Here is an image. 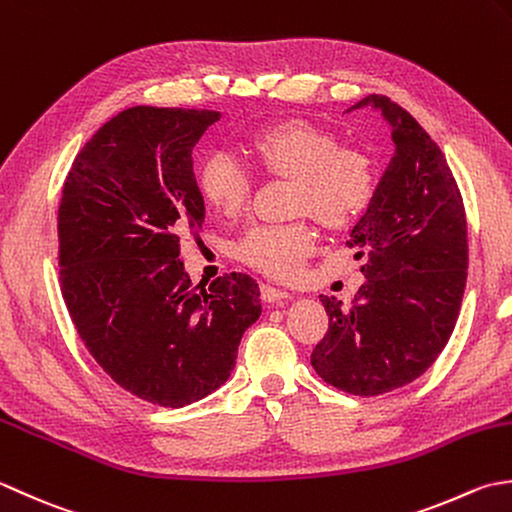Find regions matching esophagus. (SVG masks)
I'll list each match as a JSON object with an SVG mask.
<instances>
[{
    "label": "esophagus",
    "mask_w": 512,
    "mask_h": 512,
    "mask_svg": "<svg viewBox=\"0 0 512 512\" xmlns=\"http://www.w3.org/2000/svg\"><path fill=\"white\" fill-rule=\"evenodd\" d=\"M260 298L274 305V302H280L285 298H294V294H291V291H287V289L274 287V285H260Z\"/></svg>",
    "instance_id": "esophagus-1"
}]
</instances>
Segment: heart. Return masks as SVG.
<instances>
[{
	"label": "heart",
	"instance_id": "1",
	"mask_svg": "<svg viewBox=\"0 0 512 512\" xmlns=\"http://www.w3.org/2000/svg\"><path fill=\"white\" fill-rule=\"evenodd\" d=\"M247 159L265 176L294 181V210L325 227L351 225L373 201L375 174L367 156L340 148L311 125H271L247 145ZM198 190L212 210L236 216L247 205L252 179L234 154L216 152L198 170ZM311 249L314 232L305 223L256 225L238 243V256L263 274L289 276Z\"/></svg>",
	"mask_w": 512,
	"mask_h": 512
}]
</instances>
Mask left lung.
Returning <instances> with one entry per match:
<instances>
[{"label": "left lung", "instance_id": "obj_1", "mask_svg": "<svg viewBox=\"0 0 512 512\" xmlns=\"http://www.w3.org/2000/svg\"><path fill=\"white\" fill-rule=\"evenodd\" d=\"M360 108L389 123L393 156L347 241L367 258V280L349 307L320 296L329 331L311 364L333 387L380 395L420 378L446 347L462 307L468 241L462 194L435 141L389 97L369 95L347 112Z\"/></svg>", "mask_w": 512, "mask_h": 512}]
</instances>
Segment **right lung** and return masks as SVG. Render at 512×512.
I'll list each match as a JSON object with an SVG mask.
<instances>
[{
    "label": "right lung",
    "instance_id": "1",
    "mask_svg": "<svg viewBox=\"0 0 512 512\" xmlns=\"http://www.w3.org/2000/svg\"><path fill=\"white\" fill-rule=\"evenodd\" d=\"M218 112L137 106L77 154L59 205V265L70 318L110 378L137 398L181 409L227 382L258 283L187 276L183 236L205 223L192 150Z\"/></svg>",
    "mask_w": 512,
    "mask_h": 512
}]
</instances>
